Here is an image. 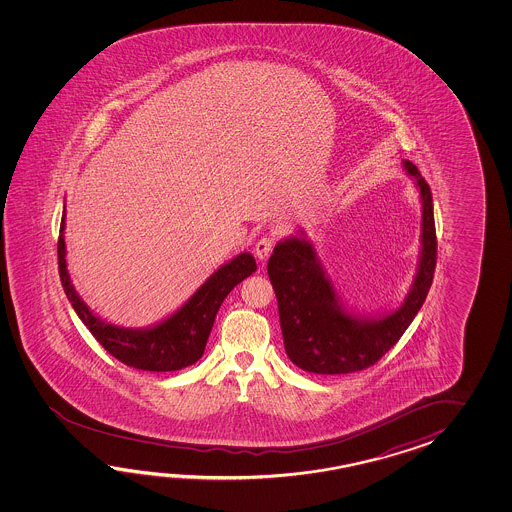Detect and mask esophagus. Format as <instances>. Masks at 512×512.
Returning <instances> with one entry per match:
<instances>
[{
  "instance_id": "34e87169",
  "label": "esophagus",
  "mask_w": 512,
  "mask_h": 512,
  "mask_svg": "<svg viewBox=\"0 0 512 512\" xmlns=\"http://www.w3.org/2000/svg\"><path fill=\"white\" fill-rule=\"evenodd\" d=\"M272 247H274V240L269 238V236H263L260 240L256 241V245H254V254H256V258L260 261H265L269 258V254H271Z\"/></svg>"
}]
</instances>
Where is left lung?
<instances>
[{"instance_id": "1", "label": "left lung", "mask_w": 512, "mask_h": 512, "mask_svg": "<svg viewBox=\"0 0 512 512\" xmlns=\"http://www.w3.org/2000/svg\"><path fill=\"white\" fill-rule=\"evenodd\" d=\"M421 197V249L414 282L399 307L379 315L349 309L304 230L276 243L267 263L278 300L285 353L309 373L340 375L366 370L397 344L423 307L434 280L435 241L432 192L417 166L403 161Z\"/></svg>"}]
</instances>
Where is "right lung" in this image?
<instances>
[{
    "instance_id": "1",
    "label": "right lung",
    "mask_w": 512,
    "mask_h": 512,
    "mask_svg": "<svg viewBox=\"0 0 512 512\" xmlns=\"http://www.w3.org/2000/svg\"><path fill=\"white\" fill-rule=\"evenodd\" d=\"M64 230L66 208L58 238V269L67 300L100 346L115 359L137 370H183L201 359L223 300L238 283L256 271V260L251 252H241L223 263L185 304L161 322L148 327L117 326L93 313L73 287L67 271Z\"/></svg>"
}]
</instances>
